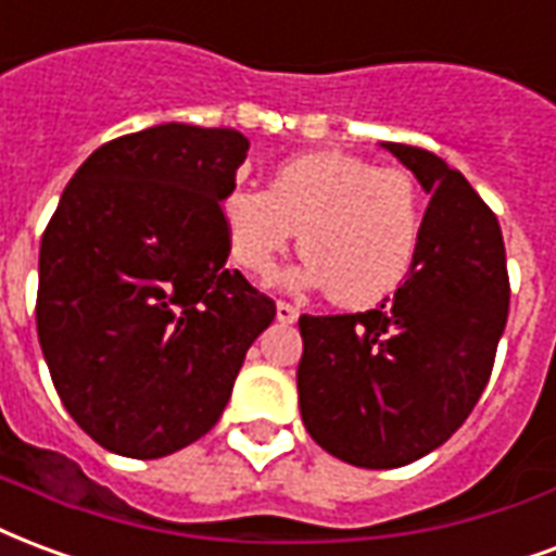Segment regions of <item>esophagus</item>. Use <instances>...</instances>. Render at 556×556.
<instances>
[{"mask_svg": "<svg viewBox=\"0 0 556 556\" xmlns=\"http://www.w3.org/2000/svg\"><path fill=\"white\" fill-rule=\"evenodd\" d=\"M298 306H291V303H286V300H279L277 303V320L279 324H294L298 320Z\"/></svg>", "mask_w": 556, "mask_h": 556, "instance_id": "1", "label": "esophagus"}]
</instances>
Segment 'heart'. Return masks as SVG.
<instances>
[{
	"label": "heart",
	"mask_w": 556,
	"mask_h": 556,
	"mask_svg": "<svg viewBox=\"0 0 556 556\" xmlns=\"http://www.w3.org/2000/svg\"><path fill=\"white\" fill-rule=\"evenodd\" d=\"M220 217L232 258L256 282L277 274L300 232V250L309 258L291 282H330V294L344 306H371L409 277L425 205L401 167L327 150L279 164L267 191L232 188Z\"/></svg>",
	"instance_id": "b5f03b06"
}]
</instances>
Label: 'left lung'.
Instances as JSON below:
<instances>
[{
  "instance_id": "left-lung-1",
  "label": "left lung",
  "mask_w": 556,
  "mask_h": 556,
  "mask_svg": "<svg viewBox=\"0 0 556 556\" xmlns=\"http://www.w3.org/2000/svg\"><path fill=\"white\" fill-rule=\"evenodd\" d=\"M382 150L430 194L413 270L377 309L300 318L303 425L327 454L359 468L409 466L445 445L486 389L509 312L492 208L433 152Z\"/></svg>"
}]
</instances>
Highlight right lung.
Wrapping results in <instances>:
<instances>
[{"mask_svg": "<svg viewBox=\"0 0 556 556\" xmlns=\"http://www.w3.org/2000/svg\"><path fill=\"white\" fill-rule=\"evenodd\" d=\"M247 150L188 123L114 138L43 232L37 339L61 404L111 454L159 459L208 433L277 315L226 267L220 203Z\"/></svg>", "mask_w": 556, "mask_h": 556, "instance_id": "obj_1", "label": "right lung"}]
</instances>
